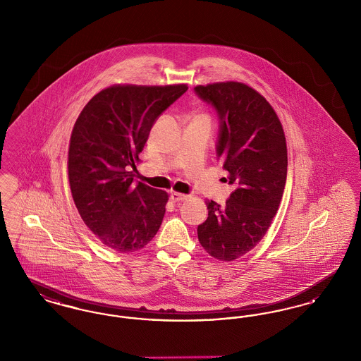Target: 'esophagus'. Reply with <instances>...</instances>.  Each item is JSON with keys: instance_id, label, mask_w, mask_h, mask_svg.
Listing matches in <instances>:
<instances>
[{"instance_id": "1", "label": "esophagus", "mask_w": 361, "mask_h": 361, "mask_svg": "<svg viewBox=\"0 0 361 361\" xmlns=\"http://www.w3.org/2000/svg\"><path fill=\"white\" fill-rule=\"evenodd\" d=\"M188 199V195H183V193H177V192H173L171 195V200L173 203H180V202H184Z\"/></svg>"}]
</instances>
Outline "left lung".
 I'll return each mask as SVG.
<instances>
[{
	"label": "left lung",
	"instance_id": "left-lung-1",
	"mask_svg": "<svg viewBox=\"0 0 361 361\" xmlns=\"http://www.w3.org/2000/svg\"><path fill=\"white\" fill-rule=\"evenodd\" d=\"M212 105L219 119L216 157L234 184L226 206L207 200L208 218L197 226L207 253L233 261L252 250L279 209L287 180L286 137L274 108L258 92L242 82L195 87Z\"/></svg>",
	"mask_w": 361,
	"mask_h": 361
}]
</instances>
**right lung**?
I'll list each match as a JSON object with an SVG mask.
<instances>
[{"mask_svg": "<svg viewBox=\"0 0 361 361\" xmlns=\"http://www.w3.org/2000/svg\"><path fill=\"white\" fill-rule=\"evenodd\" d=\"M188 90L115 85L97 93L70 137L69 183L86 226L108 247L131 253L154 238L168 193L134 181L135 164L159 115Z\"/></svg>", "mask_w": 361, "mask_h": 361, "instance_id": "add662e5", "label": "right lung"}]
</instances>
